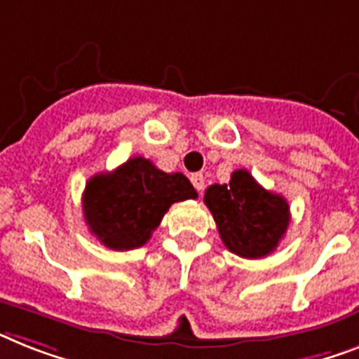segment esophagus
Masks as SVG:
<instances>
[{"label":"esophagus","mask_w":359,"mask_h":359,"mask_svg":"<svg viewBox=\"0 0 359 359\" xmlns=\"http://www.w3.org/2000/svg\"><path fill=\"white\" fill-rule=\"evenodd\" d=\"M191 182H192V185H194V189H196L198 192L203 191V187H205V177H203V174H201V172L192 174Z\"/></svg>","instance_id":"34e87169"}]
</instances>
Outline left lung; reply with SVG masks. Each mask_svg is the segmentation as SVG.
I'll return each mask as SVG.
<instances>
[{
  "instance_id": "obj_1",
  "label": "left lung",
  "mask_w": 359,
  "mask_h": 359,
  "mask_svg": "<svg viewBox=\"0 0 359 359\" xmlns=\"http://www.w3.org/2000/svg\"><path fill=\"white\" fill-rule=\"evenodd\" d=\"M222 242L244 259H262L279 245L290 224V205L280 194L266 191L245 168L231 182L211 185L203 196Z\"/></svg>"
}]
</instances>
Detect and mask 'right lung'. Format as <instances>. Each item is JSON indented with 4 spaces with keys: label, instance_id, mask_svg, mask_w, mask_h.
Listing matches in <instances>:
<instances>
[{
    "label": "right lung",
    "instance_id": "1",
    "mask_svg": "<svg viewBox=\"0 0 359 359\" xmlns=\"http://www.w3.org/2000/svg\"><path fill=\"white\" fill-rule=\"evenodd\" d=\"M196 196L182 172H163L139 156L111 172L95 174L86 183L82 211L100 244L128 251L147 244L172 203Z\"/></svg>",
    "mask_w": 359,
    "mask_h": 359
}]
</instances>
